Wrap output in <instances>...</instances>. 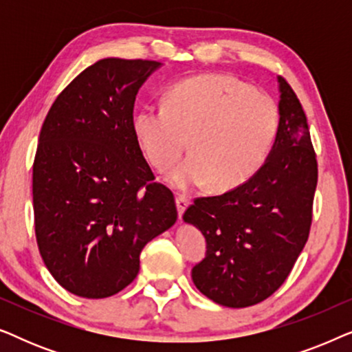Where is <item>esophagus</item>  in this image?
Instances as JSON below:
<instances>
[{
	"label": "esophagus",
	"instance_id": "esophagus-1",
	"mask_svg": "<svg viewBox=\"0 0 352 352\" xmlns=\"http://www.w3.org/2000/svg\"><path fill=\"white\" fill-rule=\"evenodd\" d=\"M190 205V197L186 194H179L176 195V206H177V213H179V218L184 214V211L187 206Z\"/></svg>",
	"mask_w": 352,
	"mask_h": 352
}]
</instances>
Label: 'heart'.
Masks as SVG:
<instances>
[{
	"label": "heart",
	"mask_w": 352,
	"mask_h": 352,
	"mask_svg": "<svg viewBox=\"0 0 352 352\" xmlns=\"http://www.w3.org/2000/svg\"><path fill=\"white\" fill-rule=\"evenodd\" d=\"M277 129L276 100L226 74L177 81L163 96V107H144L133 118L139 147L158 171L179 163L189 138L192 155L171 176L173 184L210 182L219 192L243 184L263 166Z\"/></svg>",
	"instance_id": "heart-1"
}]
</instances>
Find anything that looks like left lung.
Masks as SVG:
<instances>
[{"label":"left lung","mask_w":352,"mask_h":352,"mask_svg":"<svg viewBox=\"0 0 352 352\" xmlns=\"http://www.w3.org/2000/svg\"><path fill=\"white\" fill-rule=\"evenodd\" d=\"M278 85L280 122L266 163L223 195L197 197L182 216L206 240L192 280L221 306L247 307L271 296L309 237L316 152L300 99L285 78Z\"/></svg>","instance_id":"8db88e82"}]
</instances>
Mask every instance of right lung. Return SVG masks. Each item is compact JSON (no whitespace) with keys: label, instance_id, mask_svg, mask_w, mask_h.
<instances>
[{"label":"right lung","instance_id":"1","mask_svg":"<svg viewBox=\"0 0 352 352\" xmlns=\"http://www.w3.org/2000/svg\"><path fill=\"white\" fill-rule=\"evenodd\" d=\"M160 62L109 57L47 112L33 162L35 235L47 271L76 296L107 298L139 272L147 242L177 219L133 131L134 100Z\"/></svg>","mask_w":352,"mask_h":352}]
</instances>
